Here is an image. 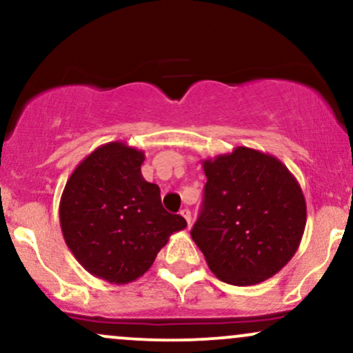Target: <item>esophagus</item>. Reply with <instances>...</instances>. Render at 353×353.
Returning <instances> with one entry per match:
<instances>
[{"mask_svg": "<svg viewBox=\"0 0 353 353\" xmlns=\"http://www.w3.org/2000/svg\"><path fill=\"white\" fill-rule=\"evenodd\" d=\"M181 216L185 219V222L190 225V221H192V217H190V210L189 209H182L181 210Z\"/></svg>", "mask_w": 353, "mask_h": 353, "instance_id": "34e87169", "label": "esophagus"}]
</instances>
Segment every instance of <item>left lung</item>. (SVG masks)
Returning a JSON list of instances; mask_svg holds the SVG:
<instances>
[{
    "label": "left lung",
    "mask_w": 353,
    "mask_h": 353,
    "mask_svg": "<svg viewBox=\"0 0 353 353\" xmlns=\"http://www.w3.org/2000/svg\"><path fill=\"white\" fill-rule=\"evenodd\" d=\"M208 182L190 237L219 281L254 285L282 269L301 245L305 197L270 154L239 145L202 163Z\"/></svg>",
    "instance_id": "left-lung-1"
}]
</instances>
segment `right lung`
I'll return each mask as SVG.
<instances>
[{
	"label": "right lung",
	"instance_id": "1",
	"mask_svg": "<svg viewBox=\"0 0 353 353\" xmlns=\"http://www.w3.org/2000/svg\"><path fill=\"white\" fill-rule=\"evenodd\" d=\"M144 152L116 141L78 164L59 202L68 247L89 274L128 283L148 272L157 252L188 222L169 214L161 190L141 174Z\"/></svg>",
	"mask_w": 353,
	"mask_h": 353
}]
</instances>
